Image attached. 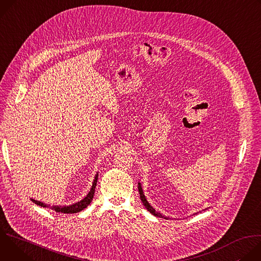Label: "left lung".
Returning a JSON list of instances; mask_svg holds the SVG:
<instances>
[{"mask_svg":"<svg viewBox=\"0 0 261 261\" xmlns=\"http://www.w3.org/2000/svg\"><path fill=\"white\" fill-rule=\"evenodd\" d=\"M138 191H139V195H140V199H141V201H142V203H143V205L145 206V208L150 212L152 215H154V216H156V217H160V218H164V219H167L166 217H164V216H162L160 213H158V212H156L155 211V208L147 202V200H146V198H145V196H144V194H143V191H142V188H141V185H140V182H138Z\"/></svg>","mask_w":261,"mask_h":261,"instance_id":"left-lung-1","label":"left lung"}]
</instances>
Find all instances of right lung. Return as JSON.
<instances>
[{
  "label": "right lung",
  "instance_id": "add662e5",
  "mask_svg": "<svg viewBox=\"0 0 261 261\" xmlns=\"http://www.w3.org/2000/svg\"><path fill=\"white\" fill-rule=\"evenodd\" d=\"M97 179H98V173L95 175V178H94V181H93V186L92 188L90 190V192L88 193V195L82 199L81 201L79 202H75L73 204H70V205H48L44 202H41V201H38V200H35V199H31L35 204L37 205H40V206H43V207H50L51 210L58 212V213H64V214H74V213H79L81 211H83L84 208H86L90 203L91 201L93 200V197H94V193H95V188H96V185H97Z\"/></svg>",
  "mask_w": 261,
  "mask_h": 261
}]
</instances>
